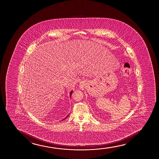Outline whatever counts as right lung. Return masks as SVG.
Segmentation results:
<instances>
[{
    "label": "right lung",
    "mask_w": 159,
    "mask_h": 159,
    "mask_svg": "<svg viewBox=\"0 0 159 159\" xmlns=\"http://www.w3.org/2000/svg\"><path fill=\"white\" fill-rule=\"evenodd\" d=\"M72 93H73V91H72L70 92V97H71V95H72ZM69 115H70V114H69ZM69 115H67V117H66L65 118H64V119H63V120H65L66 118L67 117H68V116H69Z\"/></svg>",
    "instance_id": "obj_1"
}]
</instances>
